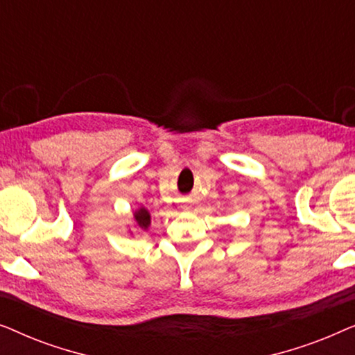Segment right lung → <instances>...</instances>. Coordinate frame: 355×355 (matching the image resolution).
<instances>
[{
	"label": "right lung",
	"instance_id": "right-lung-1",
	"mask_svg": "<svg viewBox=\"0 0 355 355\" xmlns=\"http://www.w3.org/2000/svg\"><path fill=\"white\" fill-rule=\"evenodd\" d=\"M132 230L137 232H145L148 231L150 225H152V215H150V211L145 207H139L132 211ZM132 230H129V234H134Z\"/></svg>",
	"mask_w": 355,
	"mask_h": 355
}]
</instances>
